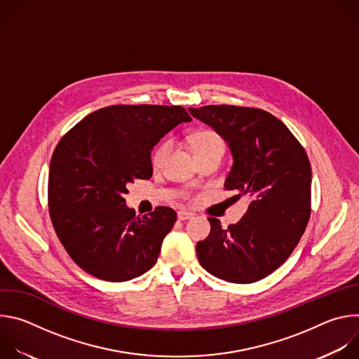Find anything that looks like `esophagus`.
<instances>
[{"mask_svg": "<svg viewBox=\"0 0 359 359\" xmlns=\"http://www.w3.org/2000/svg\"><path fill=\"white\" fill-rule=\"evenodd\" d=\"M191 217H193V215H191V213H189V212H184V210H180V212H177V219H179L180 222L189 220V219H191Z\"/></svg>", "mask_w": 359, "mask_h": 359, "instance_id": "1", "label": "esophagus"}]
</instances>
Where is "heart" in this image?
I'll list each match as a JSON object with an SVG mask.
<instances>
[{
	"label": "heart",
	"instance_id": "obj_1",
	"mask_svg": "<svg viewBox=\"0 0 359 359\" xmlns=\"http://www.w3.org/2000/svg\"><path fill=\"white\" fill-rule=\"evenodd\" d=\"M190 142H191V146H193V150L196 153V156L201 155V153H204V151L213 150V149L224 150V140H223V137L217 132L210 130V129H204V130L196 132L191 136ZM170 151H172V140L165 139L161 143H158L155 146V149H153L151 156H150L151 166L155 168V169L162 168L165 165L166 159L169 158Z\"/></svg>",
	"mask_w": 359,
	"mask_h": 359
}]
</instances>
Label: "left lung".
Listing matches in <instances>:
<instances>
[{
	"label": "left lung",
	"instance_id": "1",
	"mask_svg": "<svg viewBox=\"0 0 359 359\" xmlns=\"http://www.w3.org/2000/svg\"><path fill=\"white\" fill-rule=\"evenodd\" d=\"M190 114L222 135L233 153L226 190L250 204L237 224L222 229L209 217L210 234L196 245L201 267L236 284L276 271L297 247L311 216V165L290 129L259 108L208 105Z\"/></svg>",
	"mask_w": 359,
	"mask_h": 359
}]
</instances>
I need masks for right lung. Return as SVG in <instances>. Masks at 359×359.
Masks as SVG:
<instances>
[{
    "label": "right lung",
    "instance_id": "obj_1",
    "mask_svg": "<svg viewBox=\"0 0 359 359\" xmlns=\"http://www.w3.org/2000/svg\"><path fill=\"white\" fill-rule=\"evenodd\" d=\"M191 118L182 107L112 105L78 122L49 165L48 208L69 257L88 274L122 283L156 264L176 212L159 206L143 217L125 206L128 186L150 179V150Z\"/></svg>",
    "mask_w": 359,
    "mask_h": 359
}]
</instances>
